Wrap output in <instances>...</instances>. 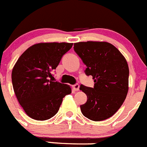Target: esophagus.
I'll return each mask as SVG.
<instances>
[{
  "mask_svg": "<svg viewBox=\"0 0 147 147\" xmlns=\"http://www.w3.org/2000/svg\"><path fill=\"white\" fill-rule=\"evenodd\" d=\"M72 88H73L74 91H78L79 88H80V86H79V84L76 83V84H75V85L72 86Z\"/></svg>",
  "mask_w": 147,
  "mask_h": 147,
  "instance_id": "obj_1",
  "label": "esophagus"
}]
</instances>
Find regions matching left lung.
<instances>
[{"mask_svg":"<svg viewBox=\"0 0 147 147\" xmlns=\"http://www.w3.org/2000/svg\"><path fill=\"white\" fill-rule=\"evenodd\" d=\"M74 51L86 66L85 73L93 77L94 88L80 85L87 101L80 105L84 116L92 121L111 117L126 98L129 68L118 49L108 42H86L74 44Z\"/></svg>","mask_w":147,"mask_h":147,"instance_id":"obj_1","label":"left lung"}]
</instances>
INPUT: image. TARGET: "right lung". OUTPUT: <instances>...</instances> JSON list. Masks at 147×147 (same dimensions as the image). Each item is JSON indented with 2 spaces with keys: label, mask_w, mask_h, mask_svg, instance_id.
<instances>
[{
  "label": "right lung",
  "mask_w": 147,
  "mask_h": 147,
  "mask_svg": "<svg viewBox=\"0 0 147 147\" xmlns=\"http://www.w3.org/2000/svg\"><path fill=\"white\" fill-rule=\"evenodd\" d=\"M72 43H39L28 48L18 59L11 73L13 88L26 114L39 121L51 119L59 111L71 88L54 80L55 69Z\"/></svg>",
  "instance_id": "add662e5"
}]
</instances>
